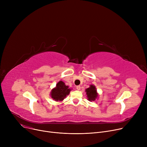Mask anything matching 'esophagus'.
Returning a JSON list of instances; mask_svg holds the SVG:
<instances>
[{
    "mask_svg": "<svg viewBox=\"0 0 147 147\" xmlns=\"http://www.w3.org/2000/svg\"><path fill=\"white\" fill-rule=\"evenodd\" d=\"M80 88H80V86H76V89H78V90H80Z\"/></svg>",
    "mask_w": 147,
    "mask_h": 147,
    "instance_id": "34e87169",
    "label": "esophagus"
}]
</instances>
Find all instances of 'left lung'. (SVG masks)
<instances>
[{"label":"left lung","mask_w":147,"mask_h":147,"mask_svg":"<svg viewBox=\"0 0 147 147\" xmlns=\"http://www.w3.org/2000/svg\"><path fill=\"white\" fill-rule=\"evenodd\" d=\"M86 92L89 101H95V99L98 96L95 87L94 85H90L89 88L86 89Z\"/></svg>","instance_id":"obj_1"}]
</instances>
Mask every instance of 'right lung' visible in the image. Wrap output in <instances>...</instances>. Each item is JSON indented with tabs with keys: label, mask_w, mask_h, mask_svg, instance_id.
I'll return each instance as SVG.
<instances>
[{
	"label": "right lung",
	"mask_w": 147,
	"mask_h": 147,
	"mask_svg": "<svg viewBox=\"0 0 147 147\" xmlns=\"http://www.w3.org/2000/svg\"><path fill=\"white\" fill-rule=\"evenodd\" d=\"M70 90L71 89H68V86H66L63 82L60 81L57 84L56 88L52 89L51 96L55 101H63L69 94Z\"/></svg>",
	"instance_id": "obj_1"
}]
</instances>
